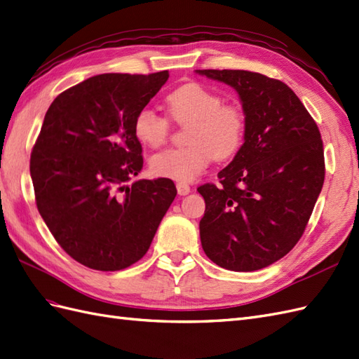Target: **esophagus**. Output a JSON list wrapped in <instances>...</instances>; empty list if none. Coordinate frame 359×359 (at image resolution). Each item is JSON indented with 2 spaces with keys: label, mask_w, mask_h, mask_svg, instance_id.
Segmentation results:
<instances>
[{
  "label": "esophagus",
  "mask_w": 359,
  "mask_h": 359,
  "mask_svg": "<svg viewBox=\"0 0 359 359\" xmlns=\"http://www.w3.org/2000/svg\"><path fill=\"white\" fill-rule=\"evenodd\" d=\"M176 188H177L179 196H187V194H189V192H191V187L188 185V183H185V182L176 183Z\"/></svg>",
  "instance_id": "esophagus-1"
}]
</instances>
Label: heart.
Listing matches in <instances>:
<instances>
[{
    "instance_id": "b5f03b06",
    "label": "heart",
    "mask_w": 359,
    "mask_h": 359,
    "mask_svg": "<svg viewBox=\"0 0 359 359\" xmlns=\"http://www.w3.org/2000/svg\"><path fill=\"white\" fill-rule=\"evenodd\" d=\"M165 104L172 123L188 126V145L154 154L150 171L156 177L191 182L214 159L229 161L241 150L247 130L243 107L223 103L222 95L196 81L171 90ZM133 133L144 147L159 149L170 140V121L151 109H141L135 116Z\"/></svg>"
}]
</instances>
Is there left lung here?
Segmentation results:
<instances>
[{
    "label": "left lung",
    "instance_id": "1",
    "mask_svg": "<svg viewBox=\"0 0 359 359\" xmlns=\"http://www.w3.org/2000/svg\"><path fill=\"white\" fill-rule=\"evenodd\" d=\"M241 98L247 118L241 150L197 188L208 258L232 271H255L283 258L305 232L325 182L323 141L299 97L280 80L243 69H197Z\"/></svg>",
    "mask_w": 359,
    "mask_h": 359
}]
</instances>
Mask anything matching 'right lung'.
Masks as SVG:
<instances>
[{
	"mask_svg": "<svg viewBox=\"0 0 359 359\" xmlns=\"http://www.w3.org/2000/svg\"><path fill=\"white\" fill-rule=\"evenodd\" d=\"M168 77L94 76L63 90L45 114L30 156L36 206L85 267L118 271L140 261L177 194L170 179L127 185L144 163L135 116Z\"/></svg>",
	"mask_w": 359,
	"mask_h": 359,
	"instance_id": "add662e5",
	"label": "right lung"
}]
</instances>
